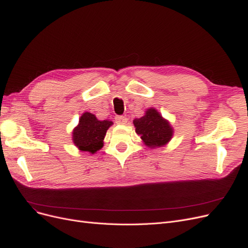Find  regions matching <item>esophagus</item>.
<instances>
[{
    "instance_id": "34e87169",
    "label": "esophagus",
    "mask_w": 248,
    "mask_h": 248,
    "mask_svg": "<svg viewBox=\"0 0 248 248\" xmlns=\"http://www.w3.org/2000/svg\"><path fill=\"white\" fill-rule=\"evenodd\" d=\"M115 121L119 125H125L127 123V118L124 116H117L115 118Z\"/></svg>"
}]
</instances>
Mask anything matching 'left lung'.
Instances as JSON below:
<instances>
[{"label":"left lung","mask_w":248,"mask_h":248,"mask_svg":"<svg viewBox=\"0 0 248 248\" xmlns=\"http://www.w3.org/2000/svg\"><path fill=\"white\" fill-rule=\"evenodd\" d=\"M133 125L142 142L150 149L166 146L174 136L170 123L154 108H148L142 117L134 119Z\"/></svg>","instance_id":"1"}]
</instances>
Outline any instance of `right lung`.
<instances>
[{"instance_id":"1","label":"right lung","mask_w":248,"mask_h":248,"mask_svg":"<svg viewBox=\"0 0 248 248\" xmlns=\"http://www.w3.org/2000/svg\"><path fill=\"white\" fill-rule=\"evenodd\" d=\"M109 120L100 121L91 112L86 111L79 118L78 124L72 130L73 144L79 151L96 153L103 147V140L109 127Z\"/></svg>"}]
</instances>
